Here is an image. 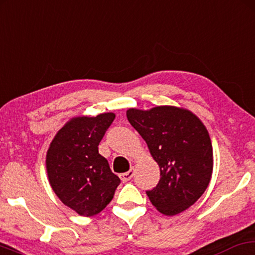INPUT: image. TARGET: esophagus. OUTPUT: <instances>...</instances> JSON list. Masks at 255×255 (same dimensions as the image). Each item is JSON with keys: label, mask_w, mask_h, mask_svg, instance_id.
<instances>
[{"label": "esophagus", "mask_w": 255, "mask_h": 255, "mask_svg": "<svg viewBox=\"0 0 255 255\" xmlns=\"http://www.w3.org/2000/svg\"><path fill=\"white\" fill-rule=\"evenodd\" d=\"M133 174H134L133 170H130V171L125 172V173H122L121 176H120V178H121V180L123 181V183H125V181H128V180H130L131 178L133 177Z\"/></svg>", "instance_id": "obj_1"}]
</instances>
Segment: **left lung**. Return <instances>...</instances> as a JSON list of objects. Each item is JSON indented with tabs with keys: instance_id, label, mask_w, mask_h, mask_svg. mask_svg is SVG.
<instances>
[{
	"instance_id": "left-lung-1",
	"label": "left lung",
	"mask_w": 255,
	"mask_h": 255,
	"mask_svg": "<svg viewBox=\"0 0 255 255\" xmlns=\"http://www.w3.org/2000/svg\"><path fill=\"white\" fill-rule=\"evenodd\" d=\"M127 117L159 165V183L146 191L152 205L166 216L192 206L207 188L213 170L212 143L205 125L192 112L174 107L130 109Z\"/></svg>"
}]
</instances>
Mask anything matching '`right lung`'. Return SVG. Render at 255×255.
Wrapping results in <instances>:
<instances>
[{
    "instance_id": "obj_1",
    "label": "right lung",
    "mask_w": 255,
    "mask_h": 255,
    "mask_svg": "<svg viewBox=\"0 0 255 255\" xmlns=\"http://www.w3.org/2000/svg\"><path fill=\"white\" fill-rule=\"evenodd\" d=\"M114 120L111 112L72 118L48 150L47 171L52 190L79 216L91 217L103 211L121 184L108 160L98 153V145Z\"/></svg>"
}]
</instances>
